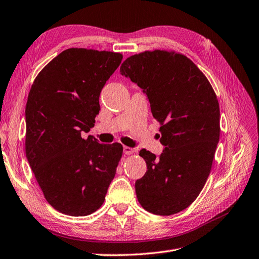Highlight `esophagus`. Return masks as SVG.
Returning <instances> with one entry per match:
<instances>
[{"label": "esophagus", "mask_w": 259, "mask_h": 259, "mask_svg": "<svg viewBox=\"0 0 259 259\" xmlns=\"http://www.w3.org/2000/svg\"><path fill=\"white\" fill-rule=\"evenodd\" d=\"M123 151H124V153H125V154H127V155H130V154H134V153L136 152L135 149H133V148L127 147V146H124V148H123Z\"/></svg>", "instance_id": "34e87169"}]
</instances>
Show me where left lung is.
<instances>
[{
	"label": "left lung",
	"instance_id": "left-lung-1",
	"mask_svg": "<svg viewBox=\"0 0 259 259\" xmlns=\"http://www.w3.org/2000/svg\"><path fill=\"white\" fill-rule=\"evenodd\" d=\"M120 72L146 93L165 146L158 156L145 149L139 153L147 171L135 184L138 202L155 215L179 213L198 198L210 173L221 134L216 94L192 60L175 51L133 55Z\"/></svg>",
	"mask_w": 259,
	"mask_h": 259
}]
</instances>
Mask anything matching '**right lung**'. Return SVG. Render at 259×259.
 <instances>
[{"mask_svg":"<svg viewBox=\"0 0 259 259\" xmlns=\"http://www.w3.org/2000/svg\"><path fill=\"white\" fill-rule=\"evenodd\" d=\"M121 53L72 48L33 81L26 105L25 149L44 198L60 213L86 216L105 201L123 146L83 138L95 125L99 95Z\"/></svg>","mask_w":259,"mask_h":259,"instance_id":"add662e5","label":"right lung"}]
</instances>
